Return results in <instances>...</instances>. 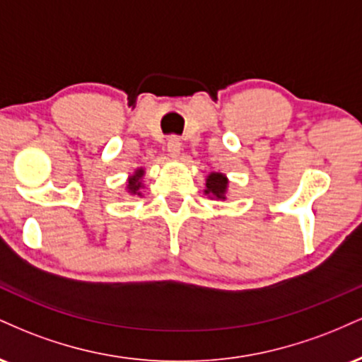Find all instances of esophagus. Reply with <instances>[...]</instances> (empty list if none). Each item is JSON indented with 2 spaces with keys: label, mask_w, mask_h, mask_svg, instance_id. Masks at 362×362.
<instances>
[{
  "label": "esophagus",
  "mask_w": 362,
  "mask_h": 362,
  "mask_svg": "<svg viewBox=\"0 0 362 362\" xmlns=\"http://www.w3.org/2000/svg\"><path fill=\"white\" fill-rule=\"evenodd\" d=\"M167 149H168V155L172 158H177L180 155V149H182V141L178 136H172L167 143Z\"/></svg>",
  "instance_id": "esophagus-1"
}]
</instances>
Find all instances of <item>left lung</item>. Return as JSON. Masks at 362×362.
Segmentation results:
<instances>
[{"label": "left lung", "instance_id": "1", "mask_svg": "<svg viewBox=\"0 0 362 362\" xmlns=\"http://www.w3.org/2000/svg\"><path fill=\"white\" fill-rule=\"evenodd\" d=\"M226 185H228L226 177L221 175V173H211V175L207 177V182H206V187H207L206 194L214 195V197H218V199H224Z\"/></svg>", "mask_w": 362, "mask_h": 362}]
</instances>
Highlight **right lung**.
<instances>
[{"instance_id":"1","label":"right lung","mask_w":362,"mask_h":362,"mask_svg":"<svg viewBox=\"0 0 362 362\" xmlns=\"http://www.w3.org/2000/svg\"><path fill=\"white\" fill-rule=\"evenodd\" d=\"M141 177H143V170H138L134 177L129 178V192L138 194V190H139V187H141V182H139Z\"/></svg>"}]
</instances>
